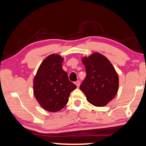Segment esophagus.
<instances>
[{
	"label": "esophagus",
	"mask_w": 146,
	"mask_h": 146,
	"mask_svg": "<svg viewBox=\"0 0 146 146\" xmlns=\"http://www.w3.org/2000/svg\"><path fill=\"white\" fill-rule=\"evenodd\" d=\"M75 84L76 85L77 87H79V86H80V81L77 80L76 82H75Z\"/></svg>",
	"instance_id": "obj_1"
}]
</instances>
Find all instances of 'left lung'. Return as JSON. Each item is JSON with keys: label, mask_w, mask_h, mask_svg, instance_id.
I'll use <instances>...</instances> for the list:
<instances>
[{"label": "left lung", "mask_w": 146, "mask_h": 146, "mask_svg": "<svg viewBox=\"0 0 146 146\" xmlns=\"http://www.w3.org/2000/svg\"><path fill=\"white\" fill-rule=\"evenodd\" d=\"M86 76L80 90L96 107H103L113 99L119 88V77L109 60L99 53L82 58Z\"/></svg>", "instance_id": "8db88e82"}]
</instances>
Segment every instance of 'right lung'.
Listing matches in <instances>:
<instances>
[{
  "mask_svg": "<svg viewBox=\"0 0 146 146\" xmlns=\"http://www.w3.org/2000/svg\"><path fill=\"white\" fill-rule=\"evenodd\" d=\"M63 60L59 55L48 56L34 77L35 97L42 108L50 112L63 109L68 101L70 92L76 88L62 69Z\"/></svg>",
  "mask_w": 146,
  "mask_h": 146,
  "instance_id": "add662e5",
  "label": "right lung"
}]
</instances>
